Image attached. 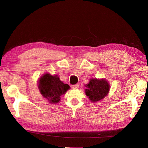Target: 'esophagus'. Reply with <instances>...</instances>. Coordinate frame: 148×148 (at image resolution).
Instances as JSON below:
<instances>
[{"label":"esophagus","instance_id":"obj_1","mask_svg":"<svg viewBox=\"0 0 148 148\" xmlns=\"http://www.w3.org/2000/svg\"><path fill=\"white\" fill-rule=\"evenodd\" d=\"M71 88H72L73 89H78L79 88V85L78 84L72 85V86H71Z\"/></svg>","mask_w":148,"mask_h":148}]
</instances>
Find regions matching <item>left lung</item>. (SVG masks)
<instances>
[{
	"label": "left lung",
	"instance_id": "1",
	"mask_svg": "<svg viewBox=\"0 0 148 148\" xmlns=\"http://www.w3.org/2000/svg\"><path fill=\"white\" fill-rule=\"evenodd\" d=\"M85 87V94L92 103L104 99L110 90V84L105 78H90Z\"/></svg>",
	"mask_w": 148,
	"mask_h": 148
}]
</instances>
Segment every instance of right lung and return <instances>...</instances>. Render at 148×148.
Masks as SVG:
<instances>
[{
  "mask_svg": "<svg viewBox=\"0 0 148 148\" xmlns=\"http://www.w3.org/2000/svg\"><path fill=\"white\" fill-rule=\"evenodd\" d=\"M38 87L43 97L51 104L59 103L61 96L70 88L69 84L61 81L58 75L49 73H44L39 78Z\"/></svg>",
  "mask_w": 148,
  "mask_h": 148,
  "instance_id": "right-lung-1",
  "label": "right lung"
}]
</instances>
